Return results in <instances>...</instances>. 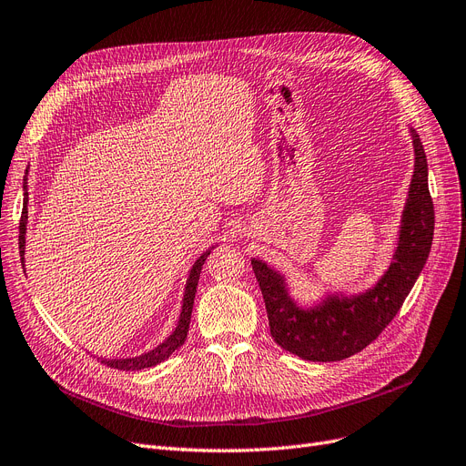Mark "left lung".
I'll use <instances>...</instances> for the list:
<instances>
[{
  "instance_id": "8db88e82",
  "label": "left lung",
  "mask_w": 466,
  "mask_h": 466,
  "mask_svg": "<svg viewBox=\"0 0 466 466\" xmlns=\"http://www.w3.org/2000/svg\"><path fill=\"white\" fill-rule=\"evenodd\" d=\"M410 135L415 161L396 248L387 271L371 288L350 296L326 292L319 301L301 305L290 294V284L280 271L259 258H252L271 336L284 350L313 362L349 359L378 338L400 311L425 268L434 235L427 155L415 128L410 127Z\"/></svg>"
}]
</instances>
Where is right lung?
<instances>
[{
    "label": "right lung",
    "instance_id": "1",
    "mask_svg": "<svg viewBox=\"0 0 466 466\" xmlns=\"http://www.w3.org/2000/svg\"><path fill=\"white\" fill-rule=\"evenodd\" d=\"M26 176H28V168H26ZM25 176V208H22V216H20V226H18V252H20V261L25 265V252H26V228H28V178ZM214 247H210L207 252H203L195 259V263L191 265V269L187 273V280H186V288H184V298H182V311H180V319L176 328L172 329V334L159 343L157 347H153L147 352L138 354V357H130V359H100L102 364L116 368V370H144V368H151L157 366L163 360H167L174 350H178L186 338H187V329H189V320H191V311H193V301H195V292H197V284H198V277H201V269L203 263L207 261V258L210 256Z\"/></svg>",
    "mask_w": 466,
    "mask_h": 466
}]
</instances>
